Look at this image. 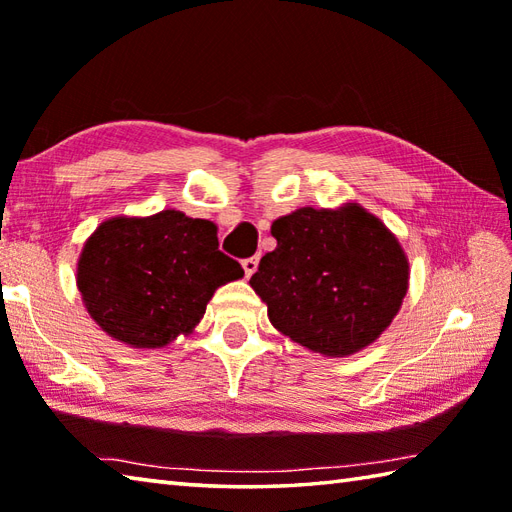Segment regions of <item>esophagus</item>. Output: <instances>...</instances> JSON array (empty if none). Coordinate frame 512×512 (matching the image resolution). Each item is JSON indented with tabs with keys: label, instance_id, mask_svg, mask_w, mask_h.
I'll list each match as a JSON object with an SVG mask.
<instances>
[{
	"label": "esophagus",
	"instance_id": "esophagus-1",
	"mask_svg": "<svg viewBox=\"0 0 512 512\" xmlns=\"http://www.w3.org/2000/svg\"><path fill=\"white\" fill-rule=\"evenodd\" d=\"M257 264H259V259L257 257H248V259H244L242 262V266H244V273H246V277H250L257 270Z\"/></svg>",
	"mask_w": 512,
	"mask_h": 512
}]
</instances>
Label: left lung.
<instances>
[{
  "label": "left lung",
  "mask_w": 512,
  "mask_h": 512,
  "mask_svg": "<svg viewBox=\"0 0 512 512\" xmlns=\"http://www.w3.org/2000/svg\"><path fill=\"white\" fill-rule=\"evenodd\" d=\"M250 286L275 328L312 352L347 356L374 343L407 295L409 264L387 226L358 204L279 217Z\"/></svg>",
  "instance_id": "1"
}]
</instances>
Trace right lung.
Listing matches in <instances>:
<instances>
[{"label":"right lung","mask_w":512,"mask_h":512,"mask_svg":"<svg viewBox=\"0 0 512 512\" xmlns=\"http://www.w3.org/2000/svg\"><path fill=\"white\" fill-rule=\"evenodd\" d=\"M217 246L213 222L173 209L112 217L85 242L76 284L112 339L162 347L200 323L217 288L244 277Z\"/></svg>","instance_id":"add662e5"}]
</instances>
